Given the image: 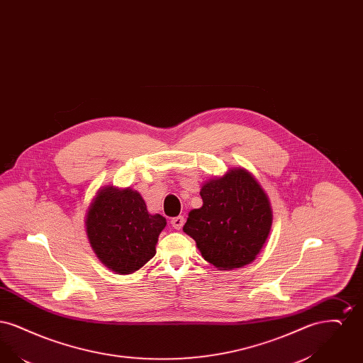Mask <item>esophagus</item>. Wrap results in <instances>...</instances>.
I'll return each mask as SVG.
<instances>
[{"instance_id": "obj_1", "label": "esophagus", "mask_w": 363, "mask_h": 363, "mask_svg": "<svg viewBox=\"0 0 363 363\" xmlns=\"http://www.w3.org/2000/svg\"><path fill=\"white\" fill-rule=\"evenodd\" d=\"M184 223H185V218L184 216H177V218L172 219V225H173L175 230H181Z\"/></svg>"}]
</instances>
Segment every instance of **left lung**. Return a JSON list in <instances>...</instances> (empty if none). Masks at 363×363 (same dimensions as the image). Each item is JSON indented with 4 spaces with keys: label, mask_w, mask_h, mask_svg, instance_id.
<instances>
[{
    "label": "left lung",
    "mask_w": 363,
    "mask_h": 363,
    "mask_svg": "<svg viewBox=\"0 0 363 363\" xmlns=\"http://www.w3.org/2000/svg\"><path fill=\"white\" fill-rule=\"evenodd\" d=\"M203 207L191 209L184 225L209 264L220 271L242 268L259 256L272 225V208L257 179L231 169L206 182Z\"/></svg>",
    "instance_id": "left-lung-1"
}]
</instances>
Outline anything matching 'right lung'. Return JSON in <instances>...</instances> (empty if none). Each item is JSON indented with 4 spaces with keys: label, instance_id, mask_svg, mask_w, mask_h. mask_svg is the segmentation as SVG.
Here are the masks:
<instances>
[{
    "label": "right lung",
    "instance_id": "obj_1",
    "mask_svg": "<svg viewBox=\"0 0 363 363\" xmlns=\"http://www.w3.org/2000/svg\"><path fill=\"white\" fill-rule=\"evenodd\" d=\"M166 219L147 211L136 190H98L86 215L88 241L96 257L116 274H133L155 256Z\"/></svg>",
    "mask_w": 363,
    "mask_h": 363
}]
</instances>
